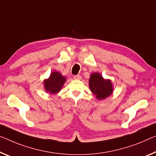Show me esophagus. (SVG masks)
<instances>
[{
  "label": "esophagus",
  "mask_w": 156,
  "mask_h": 156,
  "mask_svg": "<svg viewBox=\"0 0 156 156\" xmlns=\"http://www.w3.org/2000/svg\"><path fill=\"white\" fill-rule=\"evenodd\" d=\"M73 78L75 80H81V76L80 75H75L73 76Z\"/></svg>",
  "instance_id": "esophagus-1"
}]
</instances>
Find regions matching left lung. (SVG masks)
I'll return each instance as SVG.
<instances>
[{
    "instance_id": "8db88e82",
    "label": "left lung",
    "mask_w": 156,
    "mask_h": 156,
    "mask_svg": "<svg viewBox=\"0 0 156 156\" xmlns=\"http://www.w3.org/2000/svg\"><path fill=\"white\" fill-rule=\"evenodd\" d=\"M89 88L98 100H103L113 92L111 81L105 80L99 73H93L89 79Z\"/></svg>"
}]
</instances>
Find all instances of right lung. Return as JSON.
I'll return each instance as SVG.
<instances>
[{"label": "right lung", "instance_id": "right-lung-1", "mask_svg": "<svg viewBox=\"0 0 156 156\" xmlns=\"http://www.w3.org/2000/svg\"><path fill=\"white\" fill-rule=\"evenodd\" d=\"M66 78L61 75L58 72H54L51 74L49 78L44 80V85L46 91L51 94L58 93L63 87Z\"/></svg>", "mask_w": 156, "mask_h": 156}]
</instances>
